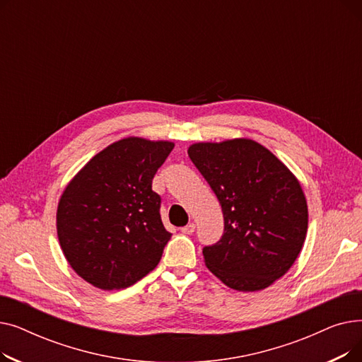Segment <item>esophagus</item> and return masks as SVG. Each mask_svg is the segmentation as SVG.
Returning a JSON list of instances; mask_svg holds the SVG:
<instances>
[{
	"label": "esophagus",
	"instance_id": "obj_1",
	"mask_svg": "<svg viewBox=\"0 0 362 362\" xmlns=\"http://www.w3.org/2000/svg\"><path fill=\"white\" fill-rule=\"evenodd\" d=\"M180 232L185 233V235H192L195 232V224L194 223H189V224L183 226L182 229H180Z\"/></svg>",
	"mask_w": 362,
	"mask_h": 362
}]
</instances>
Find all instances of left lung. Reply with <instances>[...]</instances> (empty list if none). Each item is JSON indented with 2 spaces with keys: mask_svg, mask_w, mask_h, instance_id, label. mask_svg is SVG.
<instances>
[{
  "mask_svg": "<svg viewBox=\"0 0 362 362\" xmlns=\"http://www.w3.org/2000/svg\"><path fill=\"white\" fill-rule=\"evenodd\" d=\"M224 217L218 242L204 246L205 265L240 292L269 288L298 258L308 229V206L298 179L251 139L189 146Z\"/></svg>",
  "mask_w": 362,
  "mask_h": 362,
  "instance_id": "1",
  "label": "left lung"
}]
</instances>
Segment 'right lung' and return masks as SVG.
Masks as SVG:
<instances>
[{"mask_svg": "<svg viewBox=\"0 0 362 362\" xmlns=\"http://www.w3.org/2000/svg\"><path fill=\"white\" fill-rule=\"evenodd\" d=\"M173 148L167 141H117L64 189L57 210L59 240L71 269L95 288H129L160 262L171 233L152 179Z\"/></svg>", "mask_w": 362, "mask_h": 362, "instance_id": "add662e5", "label": "right lung"}]
</instances>
